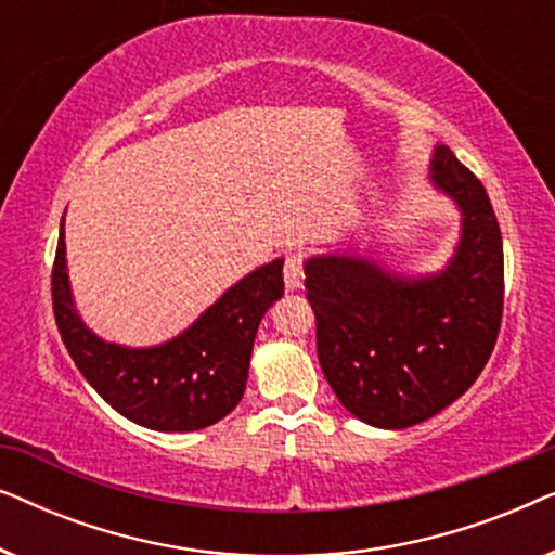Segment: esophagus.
Segmentation results:
<instances>
[{"label": "esophagus", "instance_id": "obj_1", "mask_svg": "<svg viewBox=\"0 0 555 555\" xmlns=\"http://www.w3.org/2000/svg\"><path fill=\"white\" fill-rule=\"evenodd\" d=\"M283 278H285V285L291 287V291H298L302 285V255L300 253H287L285 255V264H283Z\"/></svg>", "mask_w": 555, "mask_h": 555}]
</instances>
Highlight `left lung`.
<instances>
[{
	"label": "left lung",
	"instance_id": "obj_1",
	"mask_svg": "<svg viewBox=\"0 0 555 555\" xmlns=\"http://www.w3.org/2000/svg\"><path fill=\"white\" fill-rule=\"evenodd\" d=\"M429 171L462 209V240L444 272L404 280L353 257L306 262L323 374L348 412L382 429L412 427L460 399L503 321V237L490 196L447 146H437Z\"/></svg>",
	"mask_w": 555,
	"mask_h": 555
}]
</instances>
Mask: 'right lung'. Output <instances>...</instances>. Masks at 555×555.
<instances>
[{
    "instance_id": "add662e5",
    "label": "right lung",
    "mask_w": 555,
    "mask_h": 555,
    "mask_svg": "<svg viewBox=\"0 0 555 555\" xmlns=\"http://www.w3.org/2000/svg\"><path fill=\"white\" fill-rule=\"evenodd\" d=\"M283 295V260L232 285L192 328L154 348H124L93 336L73 308L60 227L52 264V313L67 353L88 384L126 420L158 431L204 429L245 393L255 333Z\"/></svg>"
}]
</instances>
